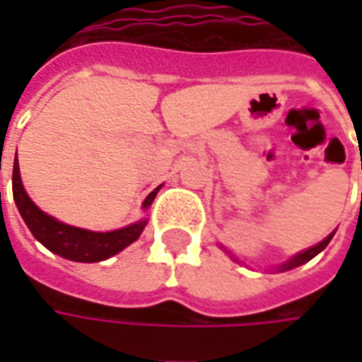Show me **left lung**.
<instances>
[{"mask_svg": "<svg viewBox=\"0 0 362 362\" xmlns=\"http://www.w3.org/2000/svg\"><path fill=\"white\" fill-rule=\"evenodd\" d=\"M332 235H334V231L332 233H328L327 238L322 240V242H318L316 245H313V247H308V250H304V252H298L296 256H292L288 262H284V264H280L276 270L278 272H286V270H292V268H298V266H302V264H306V262H310L314 256H318L325 247L328 245V242L332 240ZM233 257V256H231ZM235 259V257H233ZM238 262V259H235Z\"/></svg>", "mask_w": 362, "mask_h": 362, "instance_id": "8db88e82", "label": "left lung"}]
</instances>
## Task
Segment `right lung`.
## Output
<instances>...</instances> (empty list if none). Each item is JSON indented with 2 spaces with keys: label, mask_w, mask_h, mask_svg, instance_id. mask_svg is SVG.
Instances as JSON below:
<instances>
[{
  "label": "right lung",
  "mask_w": 362,
  "mask_h": 362,
  "mask_svg": "<svg viewBox=\"0 0 362 362\" xmlns=\"http://www.w3.org/2000/svg\"><path fill=\"white\" fill-rule=\"evenodd\" d=\"M11 181H13L11 187H13V199L18 205V211L23 217L25 226L34 233L35 240L42 245H46L49 252L66 257V259H72V262L92 264V262H103V259L112 257L115 254L122 252L127 245L136 242L139 235L145 230L146 221H148V219H139L131 226L115 231H92L74 228V226H68L64 221H58L56 217L44 214L30 199V195L25 193L23 183H21L18 155H16V163H13ZM160 185L146 195V199L143 202V209L151 207V203L157 197Z\"/></svg>",
  "instance_id": "add662e5"
}]
</instances>
